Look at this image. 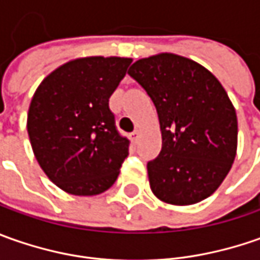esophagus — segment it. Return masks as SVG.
Returning <instances> with one entry per match:
<instances>
[{"instance_id":"1","label":"esophagus","mask_w":260,"mask_h":260,"mask_svg":"<svg viewBox=\"0 0 260 260\" xmlns=\"http://www.w3.org/2000/svg\"><path fill=\"white\" fill-rule=\"evenodd\" d=\"M140 136H142V133H140L139 130H135V132L132 133V140H133L135 143H137V142H139V139H140Z\"/></svg>"}]
</instances>
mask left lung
Here are the masks:
<instances>
[{
    "label": "left lung",
    "mask_w": 260,
    "mask_h": 260,
    "mask_svg": "<svg viewBox=\"0 0 260 260\" xmlns=\"http://www.w3.org/2000/svg\"><path fill=\"white\" fill-rule=\"evenodd\" d=\"M128 75L152 98L160 123L162 150L147 164L152 192L172 205L208 198L237 152V115L223 85L207 68L175 53L139 59Z\"/></svg>",
    "instance_id": "obj_1"
}]
</instances>
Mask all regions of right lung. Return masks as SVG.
I'll list each match as a JSON object with an SVG mask.
<instances>
[{
    "label": "right lung",
    "instance_id": "1",
    "mask_svg": "<svg viewBox=\"0 0 260 260\" xmlns=\"http://www.w3.org/2000/svg\"><path fill=\"white\" fill-rule=\"evenodd\" d=\"M130 57L86 56L66 62L37 86L27 114L31 149L47 178L72 195L92 197L114 184L128 155L108 100Z\"/></svg>",
    "mask_w": 260,
    "mask_h": 260
}]
</instances>
